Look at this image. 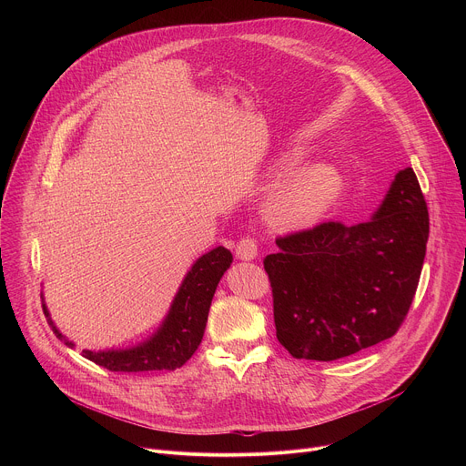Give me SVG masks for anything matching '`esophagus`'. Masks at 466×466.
Segmentation results:
<instances>
[{
  "mask_svg": "<svg viewBox=\"0 0 466 466\" xmlns=\"http://www.w3.org/2000/svg\"><path fill=\"white\" fill-rule=\"evenodd\" d=\"M236 256L239 259H245V261H250L258 256V243L254 238H243L239 239V243L236 245Z\"/></svg>",
  "mask_w": 466,
  "mask_h": 466,
  "instance_id": "esophagus-1",
  "label": "esophagus"
}]
</instances>
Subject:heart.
<instances>
[{"instance_id":"b5f03b06","label":"heart","mask_w":466,"mask_h":466,"mask_svg":"<svg viewBox=\"0 0 466 466\" xmlns=\"http://www.w3.org/2000/svg\"><path fill=\"white\" fill-rule=\"evenodd\" d=\"M299 153H288L280 157L273 164L269 178H279L295 164H299ZM341 189L343 177L334 166H302L290 171L273 186L268 198H265L263 218L280 232H302L313 228L334 208Z\"/></svg>"}]
</instances>
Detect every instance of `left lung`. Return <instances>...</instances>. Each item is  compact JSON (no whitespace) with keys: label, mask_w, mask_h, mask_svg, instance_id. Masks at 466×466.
I'll return each instance as SVG.
<instances>
[{"label":"left lung","mask_w":466,"mask_h":466,"mask_svg":"<svg viewBox=\"0 0 466 466\" xmlns=\"http://www.w3.org/2000/svg\"><path fill=\"white\" fill-rule=\"evenodd\" d=\"M428 234L424 195L406 167L367 223L279 238L263 268L282 347L297 360L334 361L392 338L413 302Z\"/></svg>","instance_id":"left-lung-1"}]
</instances>
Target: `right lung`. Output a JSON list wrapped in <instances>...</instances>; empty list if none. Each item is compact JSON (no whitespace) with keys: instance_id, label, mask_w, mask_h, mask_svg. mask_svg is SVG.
Masks as SVG:
<instances>
[{"instance_id":"right-lung-1","label":"right lung","mask_w":466,"mask_h":466,"mask_svg":"<svg viewBox=\"0 0 466 466\" xmlns=\"http://www.w3.org/2000/svg\"><path fill=\"white\" fill-rule=\"evenodd\" d=\"M230 263L232 254L225 247H216L203 254L191 265L166 319L149 339L137 347L119 350H83V356L112 372L175 370L182 367L203 341L214 293ZM42 308L53 328V334L64 341L66 347L74 349L76 343L66 339L51 320L46 302Z\"/></svg>"}]
</instances>
